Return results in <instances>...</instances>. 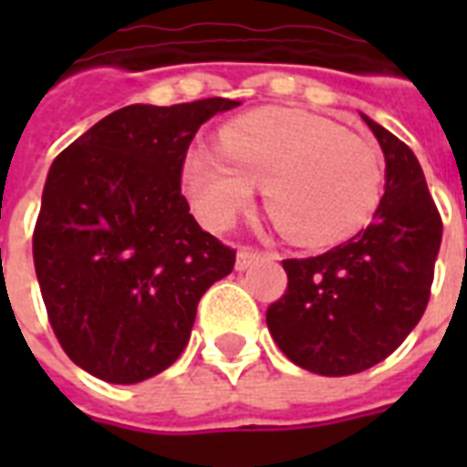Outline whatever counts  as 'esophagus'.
Listing matches in <instances>:
<instances>
[{"label":"esophagus","instance_id":"esophagus-1","mask_svg":"<svg viewBox=\"0 0 467 467\" xmlns=\"http://www.w3.org/2000/svg\"><path fill=\"white\" fill-rule=\"evenodd\" d=\"M262 256H264V252H259V249L240 247V252H237V269L240 271L249 269V266H252L254 262H259Z\"/></svg>","mask_w":467,"mask_h":467}]
</instances>
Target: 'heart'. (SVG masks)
I'll return each mask as SVG.
<instances>
[{
    "mask_svg": "<svg viewBox=\"0 0 467 467\" xmlns=\"http://www.w3.org/2000/svg\"><path fill=\"white\" fill-rule=\"evenodd\" d=\"M182 176L205 225H230L259 183L276 225L317 244L354 233L373 215L383 161L368 138L332 120L262 109L230 120L220 130V148L193 145Z\"/></svg>",
    "mask_w": 467,
    "mask_h": 467,
    "instance_id": "1",
    "label": "heart"
}]
</instances>
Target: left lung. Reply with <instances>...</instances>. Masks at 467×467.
I'll list each match as a JSON object with an SVG mask.
<instances>
[{
    "label": "left lung",
    "instance_id": "obj_1",
    "mask_svg": "<svg viewBox=\"0 0 467 467\" xmlns=\"http://www.w3.org/2000/svg\"><path fill=\"white\" fill-rule=\"evenodd\" d=\"M385 155L376 218L339 247L284 259L288 285L266 310L278 348L319 376L376 366L407 339L427 310L443 223L414 152L361 116Z\"/></svg>",
    "mask_w": 467,
    "mask_h": 467
}]
</instances>
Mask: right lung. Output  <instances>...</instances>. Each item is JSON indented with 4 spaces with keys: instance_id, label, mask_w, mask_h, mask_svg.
Returning a JSON list of instances; mask_svg holds the SVG:
<instances>
[{
    "instance_id": "add662e5",
    "label": "right lung",
    "mask_w": 467,
    "mask_h": 467,
    "mask_svg": "<svg viewBox=\"0 0 467 467\" xmlns=\"http://www.w3.org/2000/svg\"><path fill=\"white\" fill-rule=\"evenodd\" d=\"M240 101L133 104L55 157L33 264L62 351L106 383L148 380L182 356L198 300L234 266L182 193L198 128Z\"/></svg>"
}]
</instances>
